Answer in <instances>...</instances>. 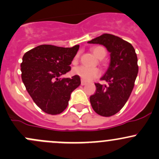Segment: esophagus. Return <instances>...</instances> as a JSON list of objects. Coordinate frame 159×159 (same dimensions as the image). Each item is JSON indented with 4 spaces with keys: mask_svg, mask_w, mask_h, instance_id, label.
Segmentation results:
<instances>
[{
    "mask_svg": "<svg viewBox=\"0 0 159 159\" xmlns=\"http://www.w3.org/2000/svg\"><path fill=\"white\" fill-rule=\"evenodd\" d=\"M81 85H85V84H87V82H86L85 81H84V80H81Z\"/></svg>",
    "mask_w": 159,
    "mask_h": 159,
    "instance_id": "34e87169",
    "label": "esophagus"
}]
</instances>
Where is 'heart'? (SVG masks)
<instances>
[{
  "label": "heart",
  "instance_id": "b5f03b06",
  "mask_svg": "<svg viewBox=\"0 0 159 159\" xmlns=\"http://www.w3.org/2000/svg\"><path fill=\"white\" fill-rule=\"evenodd\" d=\"M93 54H94L95 57L98 58H101V57H105L106 55V51L104 48L102 47H95L92 49ZM77 57H75L74 61H76ZM73 73L75 75H78L80 78H82L84 81H91L94 78H97L100 75V70L96 68H88V67L84 66H78L74 68Z\"/></svg>",
  "mask_w": 159,
  "mask_h": 159
}]
</instances>
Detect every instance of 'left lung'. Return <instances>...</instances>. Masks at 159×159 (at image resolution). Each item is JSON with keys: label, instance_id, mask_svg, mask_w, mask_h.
<instances>
[{"label": "left lung", "instance_id": "8db88e82", "mask_svg": "<svg viewBox=\"0 0 159 159\" xmlns=\"http://www.w3.org/2000/svg\"><path fill=\"white\" fill-rule=\"evenodd\" d=\"M88 43L102 44L110 53L109 66L101 78L108 84H95L96 92L90 97V102L97 114L111 116L125 105L134 88L139 72L137 54L130 43L110 34Z\"/></svg>", "mask_w": 159, "mask_h": 159}]
</instances>
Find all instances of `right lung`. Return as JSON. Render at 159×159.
<instances>
[{"mask_svg":"<svg viewBox=\"0 0 159 159\" xmlns=\"http://www.w3.org/2000/svg\"><path fill=\"white\" fill-rule=\"evenodd\" d=\"M79 49L42 44L25 53L20 64L21 78L28 94L43 111L57 115L67 108L72 91L81 84L78 75L61 78Z\"/></svg>","mask_w":159,"mask_h":159,"instance_id":"1","label":"right lung"}]
</instances>
